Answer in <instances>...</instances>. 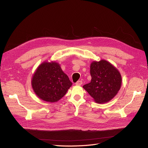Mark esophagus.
<instances>
[{
	"label": "esophagus",
	"mask_w": 148,
	"mask_h": 148,
	"mask_svg": "<svg viewBox=\"0 0 148 148\" xmlns=\"http://www.w3.org/2000/svg\"><path fill=\"white\" fill-rule=\"evenodd\" d=\"M82 83H83L82 81H81V80H79V81H78L75 84H77V85H82Z\"/></svg>",
	"instance_id": "esophagus-1"
}]
</instances>
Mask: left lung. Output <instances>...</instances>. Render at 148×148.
I'll return each instance as SVG.
<instances>
[{"label":"left lung","mask_w":148,"mask_h":148,"mask_svg":"<svg viewBox=\"0 0 148 148\" xmlns=\"http://www.w3.org/2000/svg\"><path fill=\"white\" fill-rule=\"evenodd\" d=\"M91 80L83 88L97 103H106L117 95L121 86L119 71L109 62L102 60L90 66Z\"/></svg>","instance_id":"8db88e82"}]
</instances>
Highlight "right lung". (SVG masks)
Wrapping results in <instances>:
<instances>
[{
  "mask_svg": "<svg viewBox=\"0 0 148 148\" xmlns=\"http://www.w3.org/2000/svg\"><path fill=\"white\" fill-rule=\"evenodd\" d=\"M31 84L39 98L54 102L65 96L72 83L57 63L44 62L36 71Z\"/></svg>",
  "mask_w": 148,
  "mask_h": 148,
  "instance_id": "right-lung-1",
  "label": "right lung"
}]
</instances>
